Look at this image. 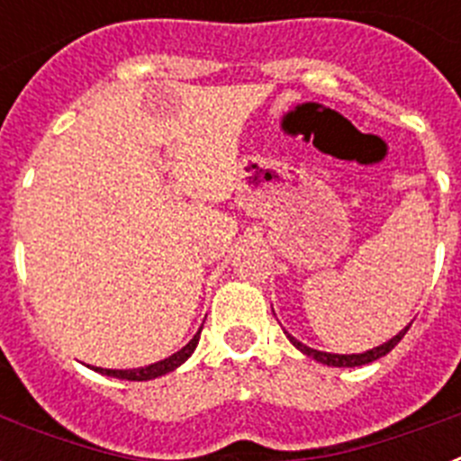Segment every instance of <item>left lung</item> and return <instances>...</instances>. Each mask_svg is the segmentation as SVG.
<instances>
[{
	"label": "left lung",
	"mask_w": 461,
	"mask_h": 461,
	"mask_svg": "<svg viewBox=\"0 0 461 461\" xmlns=\"http://www.w3.org/2000/svg\"><path fill=\"white\" fill-rule=\"evenodd\" d=\"M411 325H406L399 335H394L393 339L385 341V344L376 346V348H372V351H365V353H353V356H339V353H323V351H316V348H309V346H304L303 341H297L295 337L288 335L286 337L291 339V344L295 346L297 351H303L304 356L313 357L316 362H323V365H328V367H360V365H369V362L378 360V357H383L385 353H390L394 348V346L402 341V337L406 335V330H409Z\"/></svg>",
	"instance_id": "1"
}]
</instances>
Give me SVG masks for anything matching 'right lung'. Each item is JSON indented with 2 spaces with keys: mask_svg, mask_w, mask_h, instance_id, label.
Here are the masks:
<instances>
[{
  "mask_svg": "<svg viewBox=\"0 0 461 461\" xmlns=\"http://www.w3.org/2000/svg\"><path fill=\"white\" fill-rule=\"evenodd\" d=\"M203 330V328H201ZM201 330L195 332L194 339L189 341V344L185 346V348H180L177 353H173L170 357H166V360H158L154 362V365H148V367H138V369H104V367H92L94 372L104 374V376H115V378H124V381H149V378H157V376H164V374L173 372V369H177L182 365V362L189 360V356L194 353L195 344H198V339H201Z\"/></svg>",
  "mask_w": 461,
  "mask_h": 461,
  "instance_id": "obj_1",
  "label": "right lung"
}]
</instances>
